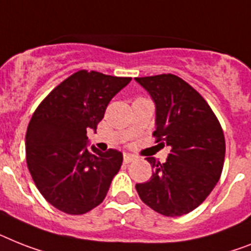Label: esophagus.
Wrapping results in <instances>:
<instances>
[{
  "label": "esophagus",
  "mask_w": 251,
  "mask_h": 251,
  "mask_svg": "<svg viewBox=\"0 0 251 251\" xmlns=\"http://www.w3.org/2000/svg\"><path fill=\"white\" fill-rule=\"evenodd\" d=\"M134 159H136V156H134V155H130V154H124V156H123V161H124V164H129L130 161H133Z\"/></svg>",
  "instance_id": "1"
}]
</instances>
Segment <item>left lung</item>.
I'll list each match as a JSON object with an SVG mask.
<instances>
[{
    "label": "left lung",
    "instance_id": "obj_1",
    "mask_svg": "<svg viewBox=\"0 0 251 251\" xmlns=\"http://www.w3.org/2000/svg\"><path fill=\"white\" fill-rule=\"evenodd\" d=\"M156 107L161 146H171L165 163L146 158L154 168L150 181L137 183L141 200L165 217L196 209L213 191L222 175L226 141L222 127L204 97L175 74L136 78ZM158 145V146H159Z\"/></svg>",
    "mask_w": 251,
    "mask_h": 251
}]
</instances>
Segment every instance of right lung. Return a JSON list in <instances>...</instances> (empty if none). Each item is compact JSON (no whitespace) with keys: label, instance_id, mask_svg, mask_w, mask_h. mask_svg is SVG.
<instances>
[{"label":"right lung","instance_id":"right-lung-1","mask_svg":"<svg viewBox=\"0 0 251 251\" xmlns=\"http://www.w3.org/2000/svg\"><path fill=\"white\" fill-rule=\"evenodd\" d=\"M132 78L79 70L39 103L25 136L26 165L38 191L66 214L100 205L123 163L121 151L87 149L110 100Z\"/></svg>","mask_w":251,"mask_h":251}]
</instances>
